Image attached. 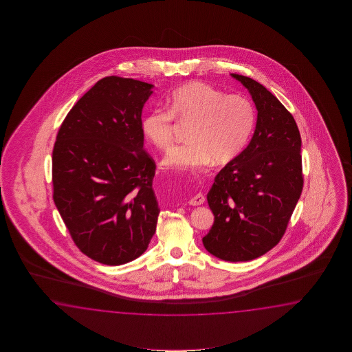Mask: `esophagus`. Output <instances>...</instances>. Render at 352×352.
I'll use <instances>...</instances> for the list:
<instances>
[{
    "instance_id": "esophagus-1",
    "label": "esophagus",
    "mask_w": 352,
    "mask_h": 352,
    "mask_svg": "<svg viewBox=\"0 0 352 352\" xmlns=\"http://www.w3.org/2000/svg\"><path fill=\"white\" fill-rule=\"evenodd\" d=\"M205 201V197H204V195L202 194H196L194 197L188 201L190 205H192V206H197V205H201Z\"/></svg>"
}]
</instances>
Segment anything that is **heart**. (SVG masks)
Returning a JSON list of instances; mask_svg holds the SVG:
<instances>
[{"label":"heart","mask_w":352,"mask_h":352,"mask_svg":"<svg viewBox=\"0 0 352 352\" xmlns=\"http://www.w3.org/2000/svg\"><path fill=\"white\" fill-rule=\"evenodd\" d=\"M167 109L155 108L143 116L144 137L158 150L170 148L173 118L192 122L190 142L167 153L164 166L191 171L209 165H224L239 156L254 129V107L247 98L225 94L204 82H190L173 89L166 99Z\"/></svg>","instance_id":"1"}]
</instances>
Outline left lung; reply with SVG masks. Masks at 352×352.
I'll use <instances>...</instances> for the list:
<instances>
[{
  "label": "left lung",
  "instance_id": "obj_1",
  "mask_svg": "<svg viewBox=\"0 0 352 352\" xmlns=\"http://www.w3.org/2000/svg\"><path fill=\"white\" fill-rule=\"evenodd\" d=\"M258 111L247 148L217 173L208 192L214 224L202 238L210 254L248 262L285 235L303 188L300 135L292 114L261 82L232 74Z\"/></svg>",
  "mask_w": 352,
  "mask_h": 352
}]
</instances>
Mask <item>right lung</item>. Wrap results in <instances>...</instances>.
Here are the masks:
<instances>
[{
	"label": "right lung",
	"instance_id": "1",
	"mask_svg": "<svg viewBox=\"0 0 352 352\" xmlns=\"http://www.w3.org/2000/svg\"><path fill=\"white\" fill-rule=\"evenodd\" d=\"M152 88L100 79L67 113L54 144V202L75 245L107 265L135 261L156 232V164L141 127Z\"/></svg>",
	"mask_w": 352,
	"mask_h": 352
}]
</instances>
